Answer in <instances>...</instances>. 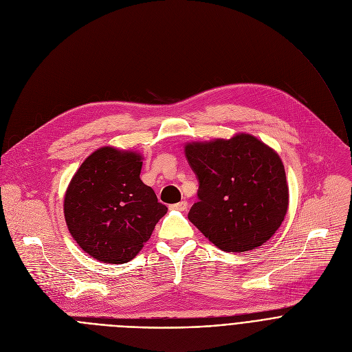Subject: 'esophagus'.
I'll list each match as a JSON object with an SVG mask.
<instances>
[{"instance_id": "1", "label": "esophagus", "mask_w": 352, "mask_h": 352, "mask_svg": "<svg viewBox=\"0 0 352 352\" xmlns=\"http://www.w3.org/2000/svg\"><path fill=\"white\" fill-rule=\"evenodd\" d=\"M171 209L179 210V212H185L188 209V202H186V200H182V202H179V204L171 205Z\"/></svg>"}]
</instances>
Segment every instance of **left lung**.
<instances>
[{
    "label": "left lung",
    "instance_id": "left-lung-1",
    "mask_svg": "<svg viewBox=\"0 0 352 352\" xmlns=\"http://www.w3.org/2000/svg\"><path fill=\"white\" fill-rule=\"evenodd\" d=\"M185 156L199 181L188 219L226 252L258 249L281 226L288 185L280 156L249 133L192 142Z\"/></svg>",
    "mask_w": 352,
    "mask_h": 352
}]
</instances>
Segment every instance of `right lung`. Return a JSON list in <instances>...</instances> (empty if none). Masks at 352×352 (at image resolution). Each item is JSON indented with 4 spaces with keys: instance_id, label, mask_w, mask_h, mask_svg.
I'll use <instances>...</instances> for the list:
<instances>
[{
    "instance_id": "obj_1",
    "label": "right lung",
    "mask_w": 352,
    "mask_h": 352,
    "mask_svg": "<svg viewBox=\"0 0 352 352\" xmlns=\"http://www.w3.org/2000/svg\"><path fill=\"white\" fill-rule=\"evenodd\" d=\"M142 156L104 146L72 177L64 214L76 243L91 258L113 265L132 261L167 213L140 179Z\"/></svg>"
}]
</instances>
